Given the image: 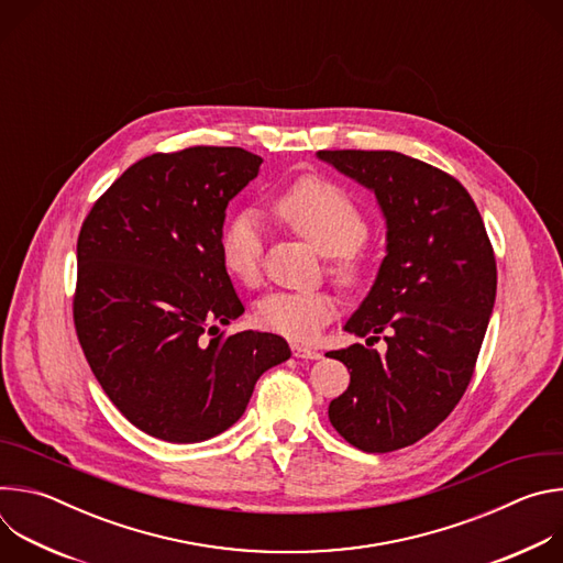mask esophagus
<instances>
[{
    "instance_id": "1",
    "label": "esophagus",
    "mask_w": 563,
    "mask_h": 563,
    "mask_svg": "<svg viewBox=\"0 0 563 563\" xmlns=\"http://www.w3.org/2000/svg\"><path fill=\"white\" fill-rule=\"evenodd\" d=\"M291 352L296 358H311V361H318L320 356H323L318 350L307 347V345H291Z\"/></svg>"
}]
</instances>
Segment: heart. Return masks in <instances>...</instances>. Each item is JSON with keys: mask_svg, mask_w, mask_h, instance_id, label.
<instances>
[{"mask_svg": "<svg viewBox=\"0 0 563 563\" xmlns=\"http://www.w3.org/2000/svg\"><path fill=\"white\" fill-rule=\"evenodd\" d=\"M274 213L323 256H334L332 274L341 285L363 276L358 247L367 222L358 205L323 178H302L274 200ZM265 229L254 211L235 213L220 235V258L231 278L256 285L261 278ZM336 313L328 291H272L256 305L258 325L291 341H311Z\"/></svg>", "mask_w": 563, "mask_h": 563, "instance_id": "heart-1", "label": "heart"}]
</instances>
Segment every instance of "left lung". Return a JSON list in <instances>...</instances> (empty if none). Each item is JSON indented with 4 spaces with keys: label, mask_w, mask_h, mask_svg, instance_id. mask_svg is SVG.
Listing matches in <instances>:
<instances>
[{
    "label": "left lung",
    "mask_w": 563,
    "mask_h": 563,
    "mask_svg": "<svg viewBox=\"0 0 563 563\" xmlns=\"http://www.w3.org/2000/svg\"><path fill=\"white\" fill-rule=\"evenodd\" d=\"M374 194L385 258L345 332L383 334L330 352L350 387L330 404L336 432L363 452H391L430 434L459 404L497 296L490 240L470 194L452 176L396 151H318Z\"/></svg>",
    "instance_id": "8db88e82"
}]
</instances>
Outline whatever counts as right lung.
Wrapping results in <instances>:
<instances>
[{"mask_svg":"<svg viewBox=\"0 0 563 563\" xmlns=\"http://www.w3.org/2000/svg\"><path fill=\"white\" fill-rule=\"evenodd\" d=\"M261 165L240 146L153 153L109 187L79 231V345L113 406L155 439L200 443L224 432L263 372L291 356L276 334L218 328L245 311L220 258L227 205Z\"/></svg>","mask_w":563,"mask_h":563,"instance_id":"right-lung-1","label":"right lung"}]
</instances>
